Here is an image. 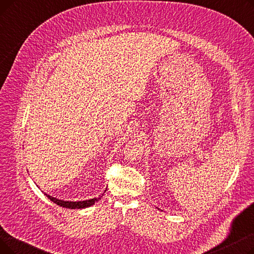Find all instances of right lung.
Listing matches in <instances>:
<instances>
[{"instance_id": "right-lung-1", "label": "right lung", "mask_w": 254, "mask_h": 254, "mask_svg": "<svg viewBox=\"0 0 254 254\" xmlns=\"http://www.w3.org/2000/svg\"><path fill=\"white\" fill-rule=\"evenodd\" d=\"M107 189L104 190V192L99 195L98 197H93V198H89V199H85V201H76V202H72V201H64V199H60L58 197H55L52 195H49L47 193L44 192V194L50 199L51 202H53L55 204L64 207V208H68V209H84V208H88L90 206H92L93 204H96L97 202H99L100 199L102 198V196L104 195V193L106 192Z\"/></svg>"}]
</instances>
